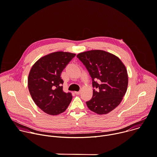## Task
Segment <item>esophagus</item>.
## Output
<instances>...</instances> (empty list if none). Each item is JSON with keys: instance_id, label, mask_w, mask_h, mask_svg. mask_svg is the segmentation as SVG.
I'll return each mask as SVG.
<instances>
[{"instance_id": "34e87169", "label": "esophagus", "mask_w": 157, "mask_h": 157, "mask_svg": "<svg viewBox=\"0 0 157 157\" xmlns=\"http://www.w3.org/2000/svg\"><path fill=\"white\" fill-rule=\"evenodd\" d=\"M80 93H81V92H80V91H75V93L76 94H78H78H80Z\"/></svg>"}]
</instances>
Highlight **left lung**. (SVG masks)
I'll use <instances>...</instances> for the list:
<instances>
[{"label":"left lung","mask_w":157,"mask_h":157,"mask_svg":"<svg viewBox=\"0 0 157 157\" xmlns=\"http://www.w3.org/2000/svg\"><path fill=\"white\" fill-rule=\"evenodd\" d=\"M77 57L89 72L93 86L99 88L93 90L91 99L86 102L88 107L99 115L109 113L120 104L126 92L128 77L125 66L117 56L101 50L82 52Z\"/></svg>","instance_id":"1"}]
</instances>
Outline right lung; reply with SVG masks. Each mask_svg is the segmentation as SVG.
<instances>
[{
	"label": "right lung",
	"mask_w": 157,
	"mask_h": 157,
	"mask_svg": "<svg viewBox=\"0 0 157 157\" xmlns=\"http://www.w3.org/2000/svg\"><path fill=\"white\" fill-rule=\"evenodd\" d=\"M75 53L56 52L38 59L32 66L28 84L35 104L44 112L57 115L64 112L71 103V93L63 91L61 74Z\"/></svg>",
	"instance_id": "obj_1"
}]
</instances>
